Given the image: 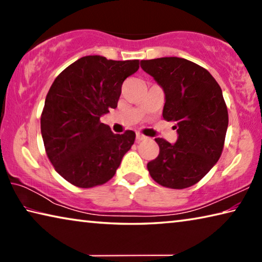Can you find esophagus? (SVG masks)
<instances>
[{"mask_svg":"<svg viewBox=\"0 0 262 262\" xmlns=\"http://www.w3.org/2000/svg\"><path fill=\"white\" fill-rule=\"evenodd\" d=\"M144 140H147V137H145L144 135H142V134H136V142H141V141H144Z\"/></svg>","mask_w":262,"mask_h":262,"instance_id":"esophagus-1","label":"esophagus"}]
</instances>
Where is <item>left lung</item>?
<instances>
[{
	"label": "left lung",
	"instance_id": "obj_1",
	"mask_svg": "<svg viewBox=\"0 0 262 262\" xmlns=\"http://www.w3.org/2000/svg\"><path fill=\"white\" fill-rule=\"evenodd\" d=\"M141 68L163 89V118L178 133L174 144L155 139L159 155L148 163L149 173L164 187L187 188L222 155L229 123L222 89L208 70L181 57L142 60Z\"/></svg>",
	"mask_w": 262,
	"mask_h": 262
}]
</instances>
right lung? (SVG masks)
Wrapping results in <instances>:
<instances>
[{
	"label": "right lung",
	"instance_id": "add662e5",
	"mask_svg": "<svg viewBox=\"0 0 262 262\" xmlns=\"http://www.w3.org/2000/svg\"><path fill=\"white\" fill-rule=\"evenodd\" d=\"M137 69L139 60L88 55L53 82L40 119L41 135L55 171L70 184L90 188L107 183L132 148L135 133L114 134L100 117L117 107L123 81Z\"/></svg>",
	"mask_w": 262,
	"mask_h": 262
}]
</instances>
